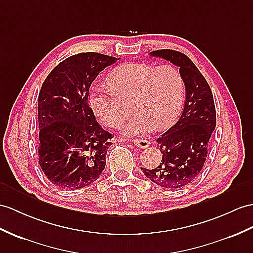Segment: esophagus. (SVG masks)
<instances>
[{"instance_id":"1","label":"esophagus","mask_w":253,"mask_h":253,"mask_svg":"<svg viewBox=\"0 0 253 253\" xmlns=\"http://www.w3.org/2000/svg\"><path fill=\"white\" fill-rule=\"evenodd\" d=\"M131 141L138 148H147L150 144L149 141L146 140V139H132Z\"/></svg>"}]
</instances>
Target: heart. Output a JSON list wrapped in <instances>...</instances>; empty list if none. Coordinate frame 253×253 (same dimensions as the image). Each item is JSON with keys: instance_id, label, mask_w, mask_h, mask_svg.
<instances>
[{"instance_id": "heart-1", "label": "heart", "mask_w": 253, "mask_h": 253, "mask_svg": "<svg viewBox=\"0 0 253 253\" xmlns=\"http://www.w3.org/2000/svg\"><path fill=\"white\" fill-rule=\"evenodd\" d=\"M109 87H94L89 103L92 112L104 125L119 127L128 116L127 103L134 115L123 133L145 135L173 126L181 113L184 84L175 66L126 63L109 74Z\"/></svg>"}]
</instances>
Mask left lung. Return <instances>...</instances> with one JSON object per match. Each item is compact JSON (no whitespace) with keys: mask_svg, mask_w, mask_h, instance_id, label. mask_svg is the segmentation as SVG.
<instances>
[{"mask_svg":"<svg viewBox=\"0 0 253 253\" xmlns=\"http://www.w3.org/2000/svg\"><path fill=\"white\" fill-rule=\"evenodd\" d=\"M150 55L179 67L186 102L179 120L157 139L162 153L161 163L153 169H140L160 187L179 189L200 175L206 161L208 143L215 127L213 96L204 76L184 53L161 49Z\"/></svg>","mask_w":253,"mask_h":253,"instance_id":"obj_1","label":"left lung"}]
</instances>
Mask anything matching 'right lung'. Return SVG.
<instances>
[{"mask_svg": "<svg viewBox=\"0 0 253 253\" xmlns=\"http://www.w3.org/2000/svg\"><path fill=\"white\" fill-rule=\"evenodd\" d=\"M117 60L97 52L74 54L55 66L42 83L39 94V159L55 187H87L105 169L113 135L97 123L88 97L93 80Z\"/></svg>", "mask_w": 253, "mask_h": 253, "instance_id": "add662e5", "label": "right lung"}]
</instances>
